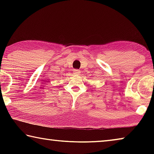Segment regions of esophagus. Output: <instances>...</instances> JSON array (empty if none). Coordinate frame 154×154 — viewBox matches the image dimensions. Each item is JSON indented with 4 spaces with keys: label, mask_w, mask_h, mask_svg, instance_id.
I'll return each instance as SVG.
<instances>
[{
    "label": "esophagus",
    "mask_w": 154,
    "mask_h": 154,
    "mask_svg": "<svg viewBox=\"0 0 154 154\" xmlns=\"http://www.w3.org/2000/svg\"><path fill=\"white\" fill-rule=\"evenodd\" d=\"M73 73H74L75 75H79L81 73V71H79V70L74 69V70H73Z\"/></svg>",
    "instance_id": "esophagus-1"
}]
</instances>
